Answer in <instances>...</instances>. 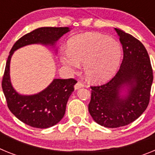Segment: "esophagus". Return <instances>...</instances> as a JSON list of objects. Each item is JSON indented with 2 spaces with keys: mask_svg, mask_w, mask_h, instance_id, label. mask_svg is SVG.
I'll return each mask as SVG.
<instances>
[{
  "mask_svg": "<svg viewBox=\"0 0 155 155\" xmlns=\"http://www.w3.org/2000/svg\"><path fill=\"white\" fill-rule=\"evenodd\" d=\"M84 87V84L81 81H78L74 85L75 89H78V88H80V87Z\"/></svg>",
  "mask_w": 155,
  "mask_h": 155,
  "instance_id": "34e87169",
  "label": "esophagus"
}]
</instances>
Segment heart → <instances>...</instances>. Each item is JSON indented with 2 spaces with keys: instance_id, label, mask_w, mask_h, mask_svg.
<instances>
[{
  "instance_id": "heart-1",
  "label": "heart",
  "mask_w": 155,
  "mask_h": 155,
  "mask_svg": "<svg viewBox=\"0 0 155 155\" xmlns=\"http://www.w3.org/2000/svg\"><path fill=\"white\" fill-rule=\"evenodd\" d=\"M68 51L61 55V61L71 71L84 64L87 79L104 82L116 74L122 57L121 46L113 39L95 32H87L74 37L68 42Z\"/></svg>"
}]
</instances>
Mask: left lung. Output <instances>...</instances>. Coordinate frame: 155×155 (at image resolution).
Here are the masks:
<instances>
[{"mask_svg":"<svg viewBox=\"0 0 155 155\" xmlns=\"http://www.w3.org/2000/svg\"><path fill=\"white\" fill-rule=\"evenodd\" d=\"M120 37L124 58L117 73L102 85L91 86L88 111L97 124L117 128L131 124L145 111L150 102L153 70L146 48L140 41L115 28ZM130 87L128 94L119 96L121 88Z\"/></svg>","mask_w":155,"mask_h":155,"instance_id":"1","label":"left lung"}]
</instances>
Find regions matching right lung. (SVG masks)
I'll return each mask as SVG.
<instances>
[{"label": "right lung", "instance_id": "obj_1", "mask_svg": "<svg viewBox=\"0 0 155 155\" xmlns=\"http://www.w3.org/2000/svg\"><path fill=\"white\" fill-rule=\"evenodd\" d=\"M70 31L68 27H42L21 37L12 46L5 66L2 78V89L8 109L24 124L44 129L53 127L61 121L65 114L66 105L74 90V78L54 79L46 89L34 95H21L12 87L9 75L11 57L18 48L33 43L53 45L64 34Z\"/></svg>", "mask_w": 155, "mask_h": 155}]
</instances>
